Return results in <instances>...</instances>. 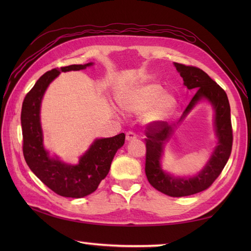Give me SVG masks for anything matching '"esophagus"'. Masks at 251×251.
<instances>
[{"mask_svg": "<svg viewBox=\"0 0 251 251\" xmlns=\"http://www.w3.org/2000/svg\"><path fill=\"white\" fill-rule=\"evenodd\" d=\"M137 138L136 134L134 131H127L126 132V140L127 141H131V140H135Z\"/></svg>", "mask_w": 251, "mask_h": 251, "instance_id": "34e87169", "label": "esophagus"}]
</instances>
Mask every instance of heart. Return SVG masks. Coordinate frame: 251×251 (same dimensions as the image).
I'll list each match as a JSON object with an SVG mask.
<instances>
[{
	"instance_id": "1",
	"label": "heart",
	"mask_w": 251,
	"mask_h": 251,
	"mask_svg": "<svg viewBox=\"0 0 251 251\" xmlns=\"http://www.w3.org/2000/svg\"><path fill=\"white\" fill-rule=\"evenodd\" d=\"M119 102L123 109L130 113L143 114L146 124H156L166 120L176 108L177 100L172 94L164 92L157 83H143L124 90L119 95Z\"/></svg>"
}]
</instances>
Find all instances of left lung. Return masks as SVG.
<instances>
[{
  "mask_svg": "<svg viewBox=\"0 0 251 251\" xmlns=\"http://www.w3.org/2000/svg\"><path fill=\"white\" fill-rule=\"evenodd\" d=\"M183 78L188 89H196L195 95L186 106L179 122L193 109L199 101L206 99L215 109V128L218 143L204 169L194 177H174L165 173L161 167L164 145L174 134L177 124L169 125L167 122L150 124L146 131V175L150 184L157 191L172 197L189 196L209 188L225 168L231 155L233 130L231 109L226 93L200 68L174 63Z\"/></svg>",
  "mask_w": 251,
  "mask_h": 251,
  "instance_id": "1",
  "label": "left lung"
}]
</instances>
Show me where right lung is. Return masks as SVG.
I'll return each instance as SVG.
<instances>
[{
	"label": "right lung",
	"mask_w": 251,
	"mask_h": 251,
	"mask_svg": "<svg viewBox=\"0 0 251 251\" xmlns=\"http://www.w3.org/2000/svg\"><path fill=\"white\" fill-rule=\"evenodd\" d=\"M92 65H71L46 72L25 95L21 109L23 151L26 164L56 194L72 199H81L97 190L101 180L109 174L116 151L124 145L125 135L122 132L111 138L96 139L77 165H69L57 157L51 158L44 149L40 109L46 88L60 72L84 70Z\"/></svg>",
	"instance_id": "obj_1"
}]
</instances>
